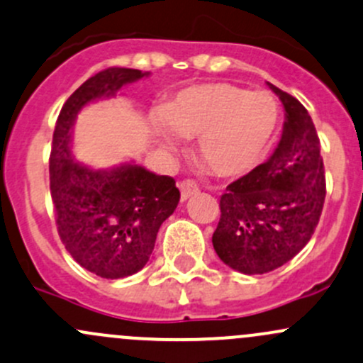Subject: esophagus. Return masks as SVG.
<instances>
[{"label": "esophagus", "instance_id": "34e87169", "mask_svg": "<svg viewBox=\"0 0 363 363\" xmlns=\"http://www.w3.org/2000/svg\"><path fill=\"white\" fill-rule=\"evenodd\" d=\"M179 189H181V200L186 201L188 198L194 196V194L200 193V189H198V186L194 184L193 181H182L181 184H179Z\"/></svg>", "mask_w": 363, "mask_h": 363}]
</instances>
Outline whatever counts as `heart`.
Listing matches in <instances>:
<instances>
[{
    "label": "heart",
    "instance_id": "b5f03b06",
    "mask_svg": "<svg viewBox=\"0 0 363 363\" xmlns=\"http://www.w3.org/2000/svg\"><path fill=\"white\" fill-rule=\"evenodd\" d=\"M162 114L175 135L199 137L196 156L212 174L231 179L249 174L266 158L280 123V104L269 91L205 83L179 91ZM166 125L158 118L152 121L156 139L174 151L177 139Z\"/></svg>",
    "mask_w": 363,
    "mask_h": 363
}]
</instances>
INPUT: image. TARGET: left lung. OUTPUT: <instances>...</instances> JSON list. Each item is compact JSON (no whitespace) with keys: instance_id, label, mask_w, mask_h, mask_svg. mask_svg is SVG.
Masks as SVG:
<instances>
[{"instance_id":"1","label":"left lung","mask_w":363,"mask_h":363,"mask_svg":"<svg viewBox=\"0 0 363 363\" xmlns=\"http://www.w3.org/2000/svg\"><path fill=\"white\" fill-rule=\"evenodd\" d=\"M268 86L285 108L281 139L268 162L228 186L212 236L220 261L245 274L269 273L296 257L315 233L325 201L311 116L291 94Z\"/></svg>"}]
</instances>
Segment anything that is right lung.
<instances>
[{
    "instance_id": "1",
    "label": "right lung",
    "mask_w": 363,
    "mask_h": 363,
    "mask_svg": "<svg viewBox=\"0 0 363 363\" xmlns=\"http://www.w3.org/2000/svg\"><path fill=\"white\" fill-rule=\"evenodd\" d=\"M150 72L108 67L86 79L57 118L50 152V191L60 240L82 268L118 280L150 261L156 235L179 203L181 193L169 175L135 163L95 170L74 162L71 130L86 104L109 99L123 85Z\"/></svg>"
}]
</instances>
